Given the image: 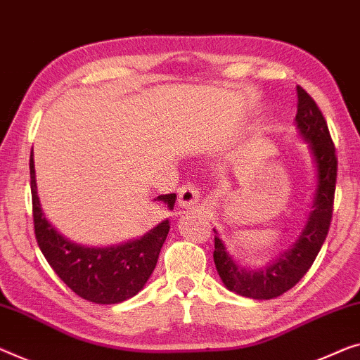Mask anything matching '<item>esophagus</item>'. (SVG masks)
I'll list each match as a JSON object with an SVG mask.
<instances>
[{
	"instance_id": "34e87169",
	"label": "esophagus",
	"mask_w": 360,
	"mask_h": 360,
	"mask_svg": "<svg viewBox=\"0 0 360 360\" xmlns=\"http://www.w3.org/2000/svg\"><path fill=\"white\" fill-rule=\"evenodd\" d=\"M200 202V192L194 184H186L179 187V207L194 208Z\"/></svg>"
}]
</instances>
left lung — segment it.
<instances>
[{"label": "left lung", "instance_id": "1", "mask_svg": "<svg viewBox=\"0 0 360 360\" xmlns=\"http://www.w3.org/2000/svg\"><path fill=\"white\" fill-rule=\"evenodd\" d=\"M296 92L297 115L294 117V126L297 137L307 143L315 181L312 202L297 239L265 266L245 268L236 260L221 236L213 228V262L223 284L239 296L257 300L278 297L296 286L319 255L333 213L338 162L328 126L312 96L299 85Z\"/></svg>", "mask_w": 360, "mask_h": 360}]
</instances>
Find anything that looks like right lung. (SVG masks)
<instances>
[{
	"label": "right lung",
	"mask_w": 360,
	"mask_h": 360,
	"mask_svg": "<svg viewBox=\"0 0 360 360\" xmlns=\"http://www.w3.org/2000/svg\"><path fill=\"white\" fill-rule=\"evenodd\" d=\"M30 189L34 203L35 236L41 254L61 280L85 300L95 304H120L142 291L155 266L169 231V218L137 239L95 248L71 240L48 221L37 191L34 150L30 153ZM173 210L176 194L158 195Z\"/></svg>",
	"instance_id": "obj_1"
}]
</instances>
